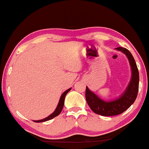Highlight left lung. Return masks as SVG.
I'll return each mask as SVG.
<instances>
[{
  "label": "left lung",
  "mask_w": 149,
  "mask_h": 149,
  "mask_svg": "<svg viewBox=\"0 0 149 149\" xmlns=\"http://www.w3.org/2000/svg\"><path fill=\"white\" fill-rule=\"evenodd\" d=\"M116 49L126 54L129 59L132 73L130 83L123 95L115 101L106 102L90 91L88 87H86L85 90V98L89 107L94 113L103 116H116L123 113L134 103L139 90V71L134 57L126 48L119 47Z\"/></svg>",
  "instance_id": "1"
}]
</instances>
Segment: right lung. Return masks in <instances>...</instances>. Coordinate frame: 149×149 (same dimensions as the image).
<instances>
[{
    "label": "right lung",
    "mask_w": 149,
    "mask_h": 149,
    "mask_svg": "<svg viewBox=\"0 0 149 149\" xmlns=\"http://www.w3.org/2000/svg\"><path fill=\"white\" fill-rule=\"evenodd\" d=\"M71 88H69V90H66L64 93L62 94V95H61L60 100H59V104H58V106L57 107V109H56V110L54 111V112H53V113L51 114V115H49L48 117L42 119V120H34V122L36 123H40V122H45V121H47V120H51L52 118H54V117H56V116H57L58 115H59L60 114V113L61 112V111H62V109L63 107H64V99H65V97H66V94L69 92L70 90H71Z\"/></svg>",
    "instance_id": "1"
}]
</instances>
